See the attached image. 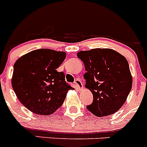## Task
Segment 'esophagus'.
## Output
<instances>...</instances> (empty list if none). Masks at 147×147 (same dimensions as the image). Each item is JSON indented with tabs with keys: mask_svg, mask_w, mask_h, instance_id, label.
Listing matches in <instances>:
<instances>
[{
	"mask_svg": "<svg viewBox=\"0 0 147 147\" xmlns=\"http://www.w3.org/2000/svg\"><path fill=\"white\" fill-rule=\"evenodd\" d=\"M74 83L76 84V87H77L78 89L82 90L83 84H82V82L81 80H79V79H77V80H76V81L74 82Z\"/></svg>",
	"mask_w": 147,
	"mask_h": 147,
	"instance_id": "1",
	"label": "esophagus"
}]
</instances>
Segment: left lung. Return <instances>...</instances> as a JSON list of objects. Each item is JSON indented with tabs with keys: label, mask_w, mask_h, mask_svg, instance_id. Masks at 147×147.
<instances>
[{
	"label": "left lung",
	"mask_w": 147,
	"mask_h": 147,
	"mask_svg": "<svg viewBox=\"0 0 147 147\" xmlns=\"http://www.w3.org/2000/svg\"><path fill=\"white\" fill-rule=\"evenodd\" d=\"M77 57L85 65V88L93 96L88 110L98 117L117 112L126 102L132 85L127 59L110 49L81 51Z\"/></svg>",
	"instance_id": "left-lung-1"
}]
</instances>
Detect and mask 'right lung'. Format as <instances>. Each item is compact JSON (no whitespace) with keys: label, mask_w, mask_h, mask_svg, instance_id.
Returning a JSON list of instances; mask_svg holds the SVG:
<instances>
[{"label":"right lung","mask_w":147,"mask_h":147,"mask_svg":"<svg viewBox=\"0 0 147 147\" xmlns=\"http://www.w3.org/2000/svg\"><path fill=\"white\" fill-rule=\"evenodd\" d=\"M65 52L37 49L22 56L14 65L11 85L17 97L28 110L50 115L62 106L69 90L63 72H58Z\"/></svg>","instance_id":"right-lung-1"}]
</instances>
